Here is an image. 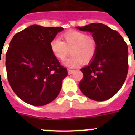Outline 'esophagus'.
<instances>
[{"instance_id":"34e87169","label":"esophagus","mask_w":135,"mask_h":135,"mask_svg":"<svg viewBox=\"0 0 135 135\" xmlns=\"http://www.w3.org/2000/svg\"><path fill=\"white\" fill-rule=\"evenodd\" d=\"M74 72V70L73 69H68V74H71Z\"/></svg>"}]
</instances>
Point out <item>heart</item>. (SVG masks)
<instances>
[{"label":"heart","mask_w":135,"mask_h":135,"mask_svg":"<svg viewBox=\"0 0 135 135\" xmlns=\"http://www.w3.org/2000/svg\"><path fill=\"white\" fill-rule=\"evenodd\" d=\"M62 41L54 38L50 47L56 58L64 60L69 54L71 56L64 62L69 67H76L83 63L87 64L94 59L97 51V42L92 35L79 31L71 30L61 35Z\"/></svg>","instance_id":"obj_1"}]
</instances>
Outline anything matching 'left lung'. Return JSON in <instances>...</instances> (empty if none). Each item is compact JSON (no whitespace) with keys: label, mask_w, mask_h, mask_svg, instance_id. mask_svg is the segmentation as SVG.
Returning a JSON list of instances; mask_svg holds the SVG:
<instances>
[{"label":"left lung","mask_w":135,"mask_h":135,"mask_svg":"<svg viewBox=\"0 0 135 135\" xmlns=\"http://www.w3.org/2000/svg\"><path fill=\"white\" fill-rule=\"evenodd\" d=\"M77 28L92 33L97 42L95 57L80 71L83 94L94 101H105L123 86L128 71V47L118 31L105 24L92 23Z\"/></svg>","instance_id":"8db88e82"}]
</instances>
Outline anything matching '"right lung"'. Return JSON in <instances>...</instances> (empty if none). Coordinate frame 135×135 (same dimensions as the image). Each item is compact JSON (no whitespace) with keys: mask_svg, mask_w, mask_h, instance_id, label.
<instances>
[{"mask_svg":"<svg viewBox=\"0 0 135 135\" xmlns=\"http://www.w3.org/2000/svg\"><path fill=\"white\" fill-rule=\"evenodd\" d=\"M63 29L33 24L10 41L5 57L7 79L15 93L28 104H47L61 90L67 69L54 56L50 43Z\"/></svg>","mask_w":135,"mask_h":135,"instance_id":"1","label":"right lung"}]
</instances>
